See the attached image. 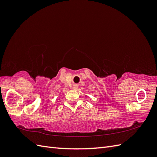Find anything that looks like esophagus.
<instances>
[{
	"mask_svg": "<svg viewBox=\"0 0 157 157\" xmlns=\"http://www.w3.org/2000/svg\"><path fill=\"white\" fill-rule=\"evenodd\" d=\"M77 88H78L77 85H74V86H73V90H77Z\"/></svg>",
	"mask_w": 157,
	"mask_h": 157,
	"instance_id": "34e87169",
	"label": "esophagus"
}]
</instances>
